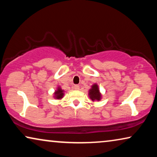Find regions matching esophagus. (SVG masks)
<instances>
[{
	"instance_id": "1",
	"label": "esophagus",
	"mask_w": 157,
	"mask_h": 157,
	"mask_svg": "<svg viewBox=\"0 0 157 157\" xmlns=\"http://www.w3.org/2000/svg\"><path fill=\"white\" fill-rule=\"evenodd\" d=\"M79 86L78 85H74V89H75V90H79Z\"/></svg>"
}]
</instances>
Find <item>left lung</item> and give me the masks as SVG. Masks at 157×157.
Instances as JSON below:
<instances>
[{"mask_svg":"<svg viewBox=\"0 0 157 157\" xmlns=\"http://www.w3.org/2000/svg\"><path fill=\"white\" fill-rule=\"evenodd\" d=\"M89 96L92 101H99L101 99L102 95L101 94L99 87L97 83H94L91 86V89L89 90Z\"/></svg>","mask_w":157,"mask_h":157,"instance_id":"8db88e82","label":"left lung"}]
</instances>
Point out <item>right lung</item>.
<instances>
[{
	"label": "right lung",
	"mask_w": 157,
	"mask_h": 157,
	"mask_svg": "<svg viewBox=\"0 0 157 157\" xmlns=\"http://www.w3.org/2000/svg\"><path fill=\"white\" fill-rule=\"evenodd\" d=\"M64 92H65L64 90L62 89L60 86H58L56 90H55L54 93H53V98L57 100L62 99L64 96Z\"/></svg>",
	"instance_id": "1"
}]
</instances>
